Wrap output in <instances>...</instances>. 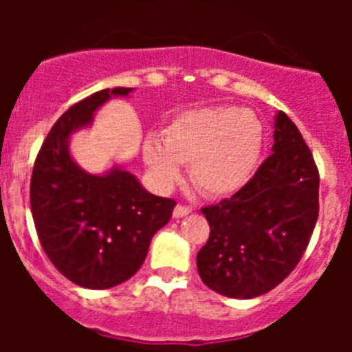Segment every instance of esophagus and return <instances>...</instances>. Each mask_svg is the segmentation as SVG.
Returning <instances> with one entry per match:
<instances>
[{
    "instance_id": "1",
    "label": "esophagus",
    "mask_w": 352,
    "mask_h": 352,
    "mask_svg": "<svg viewBox=\"0 0 352 352\" xmlns=\"http://www.w3.org/2000/svg\"><path fill=\"white\" fill-rule=\"evenodd\" d=\"M190 211H192V209H190L189 206H186V204H177V208L173 209V216H175V218H182V216L189 214Z\"/></svg>"
}]
</instances>
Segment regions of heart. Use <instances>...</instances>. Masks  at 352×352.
<instances>
[{
	"label": "heart",
	"mask_w": 352,
	"mask_h": 352,
	"mask_svg": "<svg viewBox=\"0 0 352 352\" xmlns=\"http://www.w3.org/2000/svg\"><path fill=\"white\" fill-rule=\"evenodd\" d=\"M264 131L240 107H206L179 113L163 129V141L148 138L143 158L162 186H172L190 165L199 192L225 197L243 189L257 170Z\"/></svg>",
	"instance_id": "b5f03b06"
}]
</instances>
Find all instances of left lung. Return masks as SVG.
Returning <instances> with one entry per match:
<instances>
[{"instance_id":"8db88e82","label":"left lung","mask_w":352,"mask_h":352,"mask_svg":"<svg viewBox=\"0 0 352 352\" xmlns=\"http://www.w3.org/2000/svg\"><path fill=\"white\" fill-rule=\"evenodd\" d=\"M274 127L272 153L250 182L201 209L211 232L197 254V271L223 296L248 300L281 285L317 223L320 175L314 155L285 112Z\"/></svg>"}]
</instances>
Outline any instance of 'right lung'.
<instances>
[{
    "label": "right lung",
    "instance_id": "obj_1",
    "mask_svg": "<svg viewBox=\"0 0 352 352\" xmlns=\"http://www.w3.org/2000/svg\"><path fill=\"white\" fill-rule=\"evenodd\" d=\"M129 91L107 88L71 105L49 131L32 172L30 208L42 248L66 279L88 289L133 278L177 204L146 192L126 170L90 175L67 151L71 133L90 124L110 97Z\"/></svg>",
    "mask_w": 352,
    "mask_h": 352
}]
</instances>
